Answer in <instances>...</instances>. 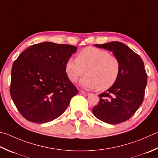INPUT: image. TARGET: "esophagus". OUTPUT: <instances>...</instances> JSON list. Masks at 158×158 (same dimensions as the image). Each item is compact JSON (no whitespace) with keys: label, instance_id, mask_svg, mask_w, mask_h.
<instances>
[{"label":"esophagus","instance_id":"esophagus-1","mask_svg":"<svg viewBox=\"0 0 158 158\" xmlns=\"http://www.w3.org/2000/svg\"><path fill=\"white\" fill-rule=\"evenodd\" d=\"M80 92H81V94H82L83 95H85V96H88L89 95V92H84L83 90H80Z\"/></svg>","mask_w":158,"mask_h":158}]
</instances>
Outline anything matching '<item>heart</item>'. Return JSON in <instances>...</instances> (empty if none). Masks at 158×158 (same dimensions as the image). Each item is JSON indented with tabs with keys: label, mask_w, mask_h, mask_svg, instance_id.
Masks as SVG:
<instances>
[{
	"label": "heart",
	"mask_w": 158,
	"mask_h": 158,
	"mask_svg": "<svg viewBox=\"0 0 158 158\" xmlns=\"http://www.w3.org/2000/svg\"><path fill=\"white\" fill-rule=\"evenodd\" d=\"M65 69L72 82H77L85 73L80 82L81 86L103 91L115 84L120 75V64L118 59L108 51L88 47L79 52L77 59L70 58Z\"/></svg>",
	"instance_id": "heart-1"
}]
</instances>
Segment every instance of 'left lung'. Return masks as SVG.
<instances>
[{
    "label": "left lung",
    "instance_id": "1",
    "mask_svg": "<svg viewBox=\"0 0 158 158\" xmlns=\"http://www.w3.org/2000/svg\"><path fill=\"white\" fill-rule=\"evenodd\" d=\"M113 52L120 64L116 82L100 94V102L93 107L96 118L109 124H118L129 120L142 105L147 83L143 61L127 46L119 42L94 44Z\"/></svg>",
    "mask_w": 158,
    "mask_h": 158
}]
</instances>
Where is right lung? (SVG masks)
Instances as JSON below:
<instances>
[{"label": "right lung", "instance_id": "right-lung-1", "mask_svg": "<svg viewBox=\"0 0 158 158\" xmlns=\"http://www.w3.org/2000/svg\"><path fill=\"white\" fill-rule=\"evenodd\" d=\"M77 48L45 42L31 46L15 60L10 94L24 118L45 123L60 116L78 89L65 66Z\"/></svg>", "mask_w": 158, "mask_h": 158}]
</instances>
